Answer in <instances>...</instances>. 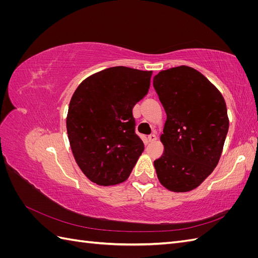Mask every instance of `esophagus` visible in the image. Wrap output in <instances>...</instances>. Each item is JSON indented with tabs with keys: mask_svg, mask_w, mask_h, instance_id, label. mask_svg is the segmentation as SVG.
<instances>
[{
	"mask_svg": "<svg viewBox=\"0 0 258 258\" xmlns=\"http://www.w3.org/2000/svg\"><path fill=\"white\" fill-rule=\"evenodd\" d=\"M147 140H148V142L153 143V142H155V141H156V140H157V137H156L155 135H151V136H148V137H147Z\"/></svg>",
	"mask_w": 258,
	"mask_h": 258,
	"instance_id": "34e87169",
	"label": "esophagus"
}]
</instances>
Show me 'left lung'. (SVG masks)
<instances>
[{"instance_id":"obj_1","label":"left lung","mask_w":258,"mask_h":258,"mask_svg":"<svg viewBox=\"0 0 258 258\" xmlns=\"http://www.w3.org/2000/svg\"><path fill=\"white\" fill-rule=\"evenodd\" d=\"M154 88L167 114L156 173L167 189L190 191L220 161L229 128L226 102L204 74L187 66L160 71Z\"/></svg>"}]
</instances>
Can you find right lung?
Here are the masks:
<instances>
[{
    "mask_svg": "<svg viewBox=\"0 0 258 258\" xmlns=\"http://www.w3.org/2000/svg\"><path fill=\"white\" fill-rule=\"evenodd\" d=\"M152 71L113 67L85 79L70 101L67 131L75 161L91 182L120 184L144 151L132 108L148 92Z\"/></svg>",
    "mask_w": 258,
    "mask_h": 258,
    "instance_id": "obj_1",
    "label": "right lung"
}]
</instances>
